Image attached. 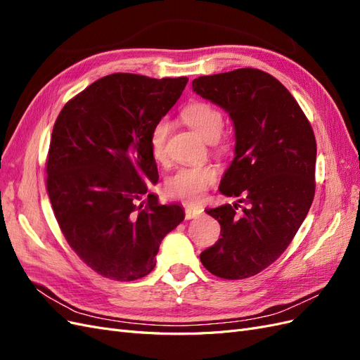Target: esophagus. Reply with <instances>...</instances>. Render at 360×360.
<instances>
[{
    "label": "esophagus",
    "instance_id": "obj_1",
    "mask_svg": "<svg viewBox=\"0 0 360 360\" xmlns=\"http://www.w3.org/2000/svg\"><path fill=\"white\" fill-rule=\"evenodd\" d=\"M201 213H202L201 207H186V209H184L186 219H193V217H198Z\"/></svg>",
    "mask_w": 360,
    "mask_h": 360
}]
</instances>
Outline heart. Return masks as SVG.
Returning a JSON list of instances; mask_svg holds the SVG:
<instances>
[{
    "instance_id": "obj_1",
    "label": "heart",
    "mask_w": 360,
    "mask_h": 360,
    "mask_svg": "<svg viewBox=\"0 0 360 360\" xmlns=\"http://www.w3.org/2000/svg\"><path fill=\"white\" fill-rule=\"evenodd\" d=\"M181 118L205 143H216L221 138L224 129V117L217 108L204 103L193 102L184 108ZM171 124L167 118H162L151 129L150 150L153 158L159 162L167 158V141ZM216 180V171L212 167H184L177 169L168 177L165 188L171 197L180 198L188 202H198L202 200L205 191Z\"/></svg>"
}]
</instances>
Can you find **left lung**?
<instances>
[{"instance_id": "obj_1", "label": "left lung", "mask_w": 360, "mask_h": 360, "mask_svg": "<svg viewBox=\"0 0 360 360\" xmlns=\"http://www.w3.org/2000/svg\"><path fill=\"white\" fill-rule=\"evenodd\" d=\"M192 90L228 114L234 127V159L219 192L246 202L205 212L222 237L201 252L202 266L224 279L259 274L284 252L307 217L315 192L317 143L290 91L258 69L200 76Z\"/></svg>"}]
</instances>
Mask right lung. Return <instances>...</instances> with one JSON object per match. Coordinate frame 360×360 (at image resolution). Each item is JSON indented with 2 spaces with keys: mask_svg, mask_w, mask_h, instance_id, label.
Listing matches in <instances>:
<instances>
[{
  "mask_svg": "<svg viewBox=\"0 0 360 360\" xmlns=\"http://www.w3.org/2000/svg\"><path fill=\"white\" fill-rule=\"evenodd\" d=\"M188 81L108 75L68 102L53 124L46 162L53 213L70 248L105 278L148 275L163 237L184 219L177 202L159 204L153 193L137 201L159 180L151 129Z\"/></svg>",
  "mask_w": 360,
  "mask_h": 360,
  "instance_id": "obj_1",
  "label": "right lung"
}]
</instances>
